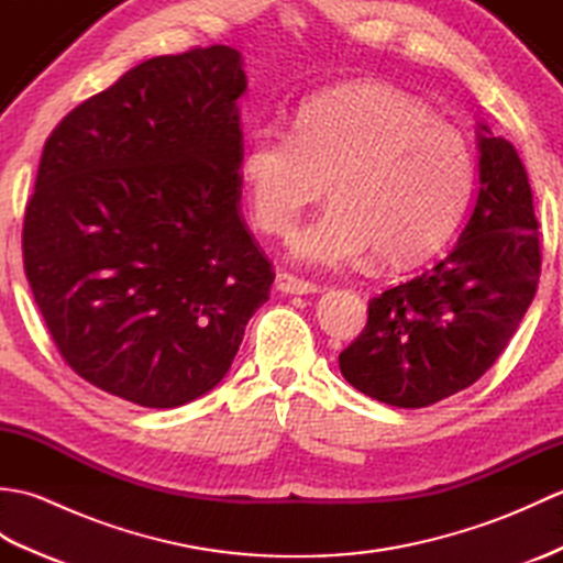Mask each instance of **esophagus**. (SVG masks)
Instances as JSON below:
<instances>
[{
  "mask_svg": "<svg viewBox=\"0 0 563 563\" xmlns=\"http://www.w3.org/2000/svg\"><path fill=\"white\" fill-rule=\"evenodd\" d=\"M275 288L285 295H312L319 290L314 283L297 278V275L285 273V271H278V275H275Z\"/></svg>",
  "mask_w": 563,
  "mask_h": 563,
  "instance_id": "34e87169",
  "label": "esophagus"
}]
</instances>
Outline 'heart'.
I'll return each mask as SVG.
<instances>
[{"instance_id":"obj_1","label":"heart","mask_w":563,"mask_h":563,"mask_svg":"<svg viewBox=\"0 0 563 563\" xmlns=\"http://www.w3.org/2000/svg\"><path fill=\"white\" fill-rule=\"evenodd\" d=\"M251 220L288 234L327 181L331 206L290 254L339 268L373 251L382 268L430 258L462 222L476 181L470 140L387 84L357 81L307 99L290 133L261 125L239 154Z\"/></svg>"}]
</instances>
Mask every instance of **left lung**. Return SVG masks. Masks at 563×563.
I'll list each match as a JSON object with an SVG mask.
<instances>
[{
	"label": "left lung",
	"instance_id": "obj_1",
	"mask_svg": "<svg viewBox=\"0 0 563 563\" xmlns=\"http://www.w3.org/2000/svg\"><path fill=\"white\" fill-rule=\"evenodd\" d=\"M479 184L450 254L369 300L363 333L339 355L357 391L421 409L474 385L506 351L540 283V222L516 147L484 123Z\"/></svg>",
	"mask_w": 563,
	"mask_h": 563
}]
</instances>
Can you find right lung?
<instances>
[{"mask_svg": "<svg viewBox=\"0 0 563 563\" xmlns=\"http://www.w3.org/2000/svg\"><path fill=\"white\" fill-rule=\"evenodd\" d=\"M242 55L140 63L43 147L23 268L65 363L89 385L174 409L227 375L275 278L239 210Z\"/></svg>", "mask_w": 563, "mask_h": 563, "instance_id": "obj_1", "label": "right lung"}]
</instances>
